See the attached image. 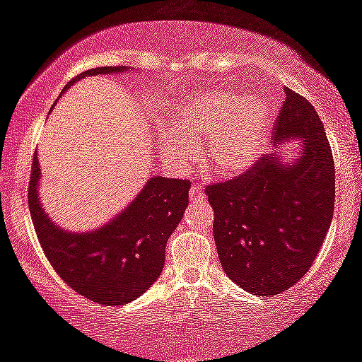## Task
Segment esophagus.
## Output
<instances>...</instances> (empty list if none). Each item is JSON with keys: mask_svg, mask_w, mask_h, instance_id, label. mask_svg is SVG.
Instances as JSON below:
<instances>
[{"mask_svg": "<svg viewBox=\"0 0 362 362\" xmlns=\"http://www.w3.org/2000/svg\"><path fill=\"white\" fill-rule=\"evenodd\" d=\"M189 197H190V201H192V202L194 201H202V199H204V190H202L201 185L194 184L189 190Z\"/></svg>", "mask_w": 362, "mask_h": 362, "instance_id": "esophagus-1", "label": "esophagus"}]
</instances>
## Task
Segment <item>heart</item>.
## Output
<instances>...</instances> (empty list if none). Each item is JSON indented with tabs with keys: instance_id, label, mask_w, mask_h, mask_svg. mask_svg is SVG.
<instances>
[{
	"instance_id": "1",
	"label": "heart",
	"mask_w": 362,
	"mask_h": 362,
	"mask_svg": "<svg viewBox=\"0 0 362 362\" xmlns=\"http://www.w3.org/2000/svg\"><path fill=\"white\" fill-rule=\"evenodd\" d=\"M269 120L272 106L264 98L211 89L180 103L161 153L172 165L184 166L196 156V146L206 142L209 170L223 178L239 177L259 160Z\"/></svg>"
}]
</instances>
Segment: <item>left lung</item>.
Wrapping results in <instances>:
<instances>
[{"label": "left lung", "instance_id": "obj_1", "mask_svg": "<svg viewBox=\"0 0 362 362\" xmlns=\"http://www.w3.org/2000/svg\"><path fill=\"white\" fill-rule=\"evenodd\" d=\"M285 94L276 144L299 139L300 156L285 163L275 153L206 189L223 272L254 296L288 291L309 272L335 206V163L323 123L308 99L291 89Z\"/></svg>", "mask_w": 362, "mask_h": 362}]
</instances>
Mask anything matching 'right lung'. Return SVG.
Returning a JSON list of instances; mask_svg holds the SVG:
<instances>
[{
  "label": "right lung",
  "instance_id": "1",
  "mask_svg": "<svg viewBox=\"0 0 362 362\" xmlns=\"http://www.w3.org/2000/svg\"><path fill=\"white\" fill-rule=\"evenodd\" d=\"M127 66H101L86 75L120 74ZM69 86L65 89H69ZM37 154L29 184V211L39 244L63 280L86 299L105 305H122L142 296L165 264V245L189 206V180L153 177L137 197L110 223L93 232L63 230L47 216L39 201Z\"/></svg>",
  "mask_w": 362,
  "mask_h": 362
}]
</instances>
